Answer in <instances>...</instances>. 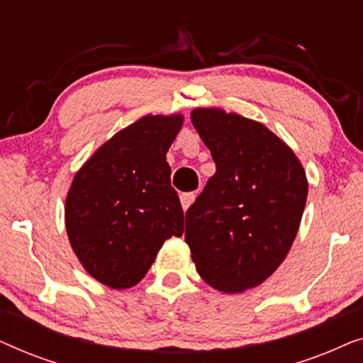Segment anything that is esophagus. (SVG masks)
<instances>
[{"label": "esophagus", "instance_id": "esophagus-1", "mask_svg": "<svg viewBox=\"0 0 363 363\" xmlns=\"http://www.w3.org/2000/svg\"><path fill=\"white\" fill-rule=\"evenodd\" d=\"M180 201H182V206H183V210H188V208H190V205L193 201H195V193H191V191H188V193H182L180 195Z\"/></svg>", "mask_w": 363, "mask_h": 363}]
</instances>
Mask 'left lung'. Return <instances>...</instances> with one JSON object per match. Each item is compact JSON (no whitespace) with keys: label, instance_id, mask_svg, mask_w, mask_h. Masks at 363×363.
<instances>
[{"label":"left lung","instance_id":"8db88e82","mask_svg":"<svg viewBox=\"0 0 363 363\" xmlns=\"http://www.w3.org/2000/svg\"><path fill=\"white\" fill-rule=\"evenodd\" d=\"M190 117L216 173L188 208L185 241L201 279L236 294L286 259L304 213L306 170L261 122L220 107L193 108Z\"/></svg>","mask_w":363,"mask_h":363}]
</instances>
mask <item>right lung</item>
<instances>
[{"instance_id": "obj_1", "label": "right lung", "mask_w": 363, "mask_h": 363, "mask_svg": "<svg viewBox=\"0 0 363 363\" xmlns=\"http://www.w3.org/2000/svg\"><path fill=\"white\" fill-rule=\"evenodd\" d=\"M182 125V113L138 118L74 175L64 206L67 238L84 269L104 286L138 284L165 240L182 236L183 210L167 163Z\"/></svg>"}]
</instances>
